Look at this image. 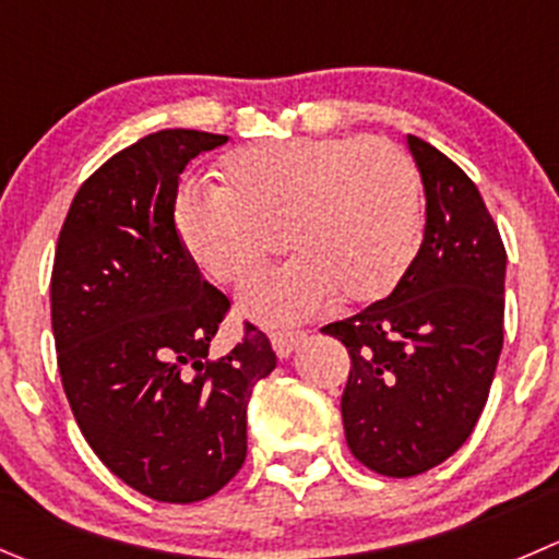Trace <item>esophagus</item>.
Wrapping results in <instances>:
<instances>
[{
    "instance_id": "esophagus-1",
    "label": "esophagus",
    "mask_w": 559,
    "mask_h": 559,
    "mask_svg": "<svg viewBox=\"0 0 559 559\" xmlns=\"http://www.w3.org/2000/svg\"><path fill=\"white\" fill-rule=\"evenodd\" d=\"M302 335H306L302 330H275V333H270V344L278 357H289L302 341Z\"/></svg>"
}]
</instances>
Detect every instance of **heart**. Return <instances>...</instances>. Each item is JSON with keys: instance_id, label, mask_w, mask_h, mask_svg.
<instances>
[{"instance_id": "heart-1", "label": "heart", "mask_w": 559, "mask_h": 559, "mask_svg": "<svg viewBox=\"0 0 559 559\" xmlns=\"http://www.w3.org/2000/svg\"><path fill=\"white\" fill-rule=\"evenodd\" d=\"M224 186H186L175 229L210 281L240 286L281 231L295 259L242 289L259 322L311 317L335 295L373 302L393 292L420 246V177L388 139H281L235 150Z\"/></svg>"}]
</instances>
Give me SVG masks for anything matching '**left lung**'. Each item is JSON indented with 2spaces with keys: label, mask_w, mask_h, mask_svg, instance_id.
<instances>
[{
  "label": "left lung",
  "mask_w": 559,
  "mask_h": 559,
  "mask_svg": "<svg viewBox=\"0 0 559 559\" xmlns=\"http://www.w3.org/2000/svg\"><path fill=\"white\" fill-rule=\"evenodd\" d=\"M426 191L420 251L384 300L324 324L349 352L346 445L388 478L437 467L473 435L502 352L506 246L475 182L406 135Z\"/></svg>",
  "instance_id": "left-lung-1"
}]
</instances>
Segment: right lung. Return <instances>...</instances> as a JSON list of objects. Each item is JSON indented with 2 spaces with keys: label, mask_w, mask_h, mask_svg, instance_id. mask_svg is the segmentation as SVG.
<instances>
[{
  "label": "right lung",
  "mask_w": 559,
  "mask_h": 559,
  "mask_svg": "<svg viewBox=\"0 0 559 559\" xmlns=\"http://www.w3.org/2000/svg\"><path fill=\"white\" fill-rule=\"evenodd\" d=\"M229 135L158 130L75 193L57 240L51 328L75 424L103 464L158 502H199L246 462V409L275 368L267 335L210 357L229 311L175 229L180 175Z\"/></svg>",
  "instance_id": "add662e5"
}]
</instances>
